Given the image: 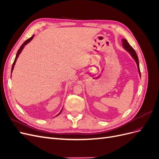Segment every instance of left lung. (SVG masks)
Masks as SVG:
<instances>
[{"mask_svg":"<svg viewBox=\"0 0 159 159\" xmlns=\"http://www.w3.org/2000/svg\"><path fill=\"white\" fill-rule=\"evenodd\" d=\"M122 44L124 48V49L127 52H128V53H129V54L131 56V57L134 59V60L135 61L136 64L137 65V68H138V71H139V74L140 75L141 77V72H140V68H139V58H138V56L136 52L134 51V50L132 46L130 45L127 40L126 39H123L122 40Z\"/></svg>","mask_w":159,"mask_h":159,"instance_id":"obj_1","label":"left lung"}]
</instances>
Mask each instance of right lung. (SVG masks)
I'll use <instances>...</instances> for the list:
<instances>
[{
	"label": "right lung",
	"mask_w": 159,
	"mask_h": 159,
	"mask_svg": "<svg viewBox=\"0 0 159 159\" xmlns=\"http://www.w3.org/2000/svg\"><path fill=\"white\" fill-rule=\"evenodd\" d=\"M34 35H33L32 37H30V38H28V40H26L25 42L23 43V44H22V46L20 47V48H19V50H18V52H17V54H16V57H15V60H14V63H13V64H12V69H11V73L12 72V70H13V69H14V65H15V63H16V60H17V58H18V56H19V54H20L21 53V52H22V50H23V48H25V46H26L28 43H29L32 40V38H34ZM62 109H63V107H62V109H61V111L57 114L56 116H57V115H60V113H61V111H62Z\"/></svg>",
	"instance_id": "add662e5"
}]
</instances>
